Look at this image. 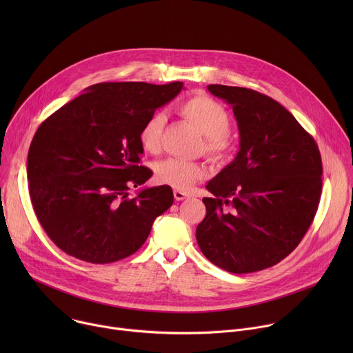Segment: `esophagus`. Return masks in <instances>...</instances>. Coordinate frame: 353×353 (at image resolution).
Masks as SVG:
<instances>
[{"mask_svg": "<svg viewBox=\"0 0 353 353\" xmlns=\"http://www.w3.org/2000/svg\"><path fill=\"white\" fill-rule=\"evenodd\" d=\"M173 194H174V199L176 201H183V199H185L188 196V194L185 191H180V190H174Z\"/></svg>", "mask_w": 353, "mask_h": 353, "instance_id": "34e87169", "label": "esophagus"}]
</instances>
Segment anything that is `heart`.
<instances>
[{
	"mask_svg": "<svg viewBox=\"0 0 353 353\" xmlns=\"http://www.w3.org/2000/svg\"><path fill=\"white\" fill-rule=\"evenodd\" d=\"M180 113L203 132L205 154L223 159L230 150L229 131L232 120L228 110L210 96H194L180 106ZM166 119L162 113L149 116L141 127L139 142L146 152L157 154L161 149ZM203 163L180 158H168L157 165V180L180 191H187L196 181L205 179Z\"/></svg>",
	"mask_w": 353,
	"mask_h": 353,
	"instance_id": "heart-1",
	"label": "heart"
}]
</instances>
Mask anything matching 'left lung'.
Instances as JSON below:
<instances>
[{
  "label": "left lung",
  "mask_w": 353,
  "mask_h": 353,
  "mask_svg": "<svg viewBox=\"0 0 353 353\" xmlns=\"http://www.w3.org/2000/svg\"><path fill=\"white\" fill-rule=\"evenodd\" d=\"M232 106L240 150L208 184L207 215L196 243L232 274L270 268L297 247L321 196L323 163L314 138L272 97L257 90L208 85Z\"/></svg>",
  "instance_id": "8db88e82"
}]
</instances>
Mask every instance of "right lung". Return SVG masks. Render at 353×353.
Returning a JSON list of instances; mask_svg holds the SVG:
<instances>
[{
  "label": "right lung",
  "instance_id": "1",
  "mask_svg": "<svg viewBox=\"0 0 353 353\" xmlns=\"http://www.w3.org/2000/svg\"><path fill=\"white\" fill-rule=\"evenodd\" d=\"M183 82H102L47 117L28 154L34 214L64 253L92 264L123 260L145 243L154 221L173 204L169 185H142L139 131L174 99Z\"/></svg>",
  "mask_w": 353,
  "mask_h": 353
}]
</instances>
